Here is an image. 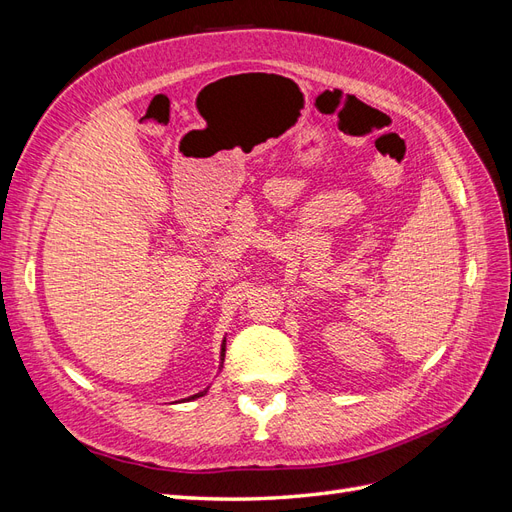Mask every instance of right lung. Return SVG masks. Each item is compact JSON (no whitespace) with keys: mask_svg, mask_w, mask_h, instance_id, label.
Instances as JSON below:
<instances>
[{"mask_svg":"<svg viewBox=\"0 0 512 512\" xmlns=\"http://www.w3.org/2000/svg\"><path fill=\"white\" fill-rule=\"evenodd\" d=\"M224 354H226V337H224V342H222V352H220V369H222V365H224ZM207 391H209V386H207L205 391H200V393H196V395L188 397V401H190V399H196V397H203V395H207Z\"/></svg>","mask_w":512,"mask_h":512,"instance_id":"right-lung-1","label":"right lung"}]
</instances>
